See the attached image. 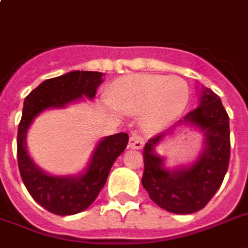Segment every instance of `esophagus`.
Listing matches in <instances>:
<instances>
[{"label": "esophagus", "mask_w": 248, "mask_h": 248, "mask_svg": "<svg viewBox=\"0 0 248 248\" xmlns=\"http://www.w3.org/2000/svg\"><path fill=\"white\" fill-rule=\"evenodd\" d=\"M143 145V139H141L138 134H132V135L130 136V139H128V147L131 148V149H141Z\"/></svg>", "instance_id": "obj_1"}]
</instances>
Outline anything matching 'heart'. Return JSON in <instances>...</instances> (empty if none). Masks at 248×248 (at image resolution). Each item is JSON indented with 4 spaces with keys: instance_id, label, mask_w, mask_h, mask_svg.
I'll list each match as a JSON object with an SVG mask.
<instances>
[{
    "instance_id": "obj_1",
    "label": "heart",
    "mask_w": 248,
    "mask_h": 248,
    "mask_svg": "<svg viewBox=\"0 0 248 248\" xmlns=\"http://www.w3.org/2000/svg\"><path fill=\"white\" fill-rule=\"evenodd\" d=\"M109 101L124 113H141L149 131L167 127L183 114L189 101V86L179 77L132 75L114 82Z\"/></svg>"
}]
</instances>
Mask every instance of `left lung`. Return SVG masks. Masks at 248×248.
<instances>
[{"mask_svg": "<svg viewBox=\"0 0 248 248\" xmlns=\"http://www.w3.org/2000/svg\"><path fill=\"white\" fill-rule=\"evenodd\" d=\"M200 103L176 126L148 140L143 151L144 189L159 207L179 215L200 211L210 202L223 183L231 158L229 117L220 97L202 87ZM180 124L198 128L204 134V148L194 163L169 169L155 148Z\"/></svg>", "mask_w": 248, "mask_h": 248, "instance_id": "left-lung-1", "label": "left lung"}]
</instances>
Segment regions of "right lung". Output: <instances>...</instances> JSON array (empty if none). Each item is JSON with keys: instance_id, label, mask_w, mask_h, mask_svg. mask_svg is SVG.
I'll use <instances>...</instances> for the list:
<instances>
[{"instance_id": "add662e5", "label": "right lung", "mask_w": 248, "mask_h": 248, "mask_svg": "<svg viewBox=\"0 0 248 248\" xmlns=\"http://www.w3.org/2000/svg\"><path fill=\"white\" fill-rule=\"evenodd\" d=\"M103 73L73 71L46 79L25 97L17 128V166L29 194L37 203L55 215H75L96 200L109 171L126 149L128 135L120 132L105 136L96 144L89 165L77 175H51L37 165L27 149V134L37 116L47 109H63L86 99H93L103 83Z\"/></svg>"}]
</instances>
